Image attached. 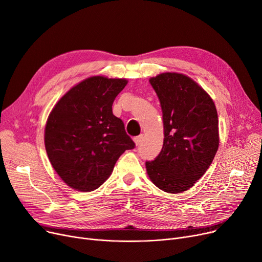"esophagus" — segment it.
<instances>
[{"label":"esophagus","mask_w":262,"mask_h":262,"mask_svg":"<svg viewBox=\"0 0 262 262\" xmlns=\"http://www.w3.org/2000/svg\"><path fill=\"white\" fill-rule=\"evenodd\" d=\"M142 140H143V135H140V136H138V137H135V138H134V142L136 143L137 146H138V145L141 143Z\"/></svg>","instance_id":"34e87169"}]
</instances>
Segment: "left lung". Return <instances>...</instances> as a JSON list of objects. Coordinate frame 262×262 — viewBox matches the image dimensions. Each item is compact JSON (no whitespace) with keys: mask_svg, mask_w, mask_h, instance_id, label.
Returning <instances> with one entry per match:
<instances>
[{"mask_svg":"<svg viewBox=\"0 0 262 262\" xmlns=\"http://www.w3.org/2000/svg\"><path fill=\"white\" fill-rule=\"evenodd\" d=\"M160 102L163 146L146 161L153 184L168 193H181L207 171L219 147V122L209 94L189 76L167 72L150 77Z\"/></svg>","mask_w":262,"mask_h":262,"instance_id":"1","label":"left lung"}]
</instances>
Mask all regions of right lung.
Returning <instances> with one entry per match:
<instances>
[{"instance_id":"right-lung-1","label":"right lung","mask_w":262,"mask_h":262,"mask_svg":"<svg viewBox=\"0 0 262 262\" xmlns=\"http://www.w3.org/2000/svg\"><path fill=\"white\" fill-rule=\"evenodd\" d=\"M125 78L92 76L69 90L51 112L45 144L52 167L78 191L99 188L119 157L135 147L124 123L113 114Z\"/></svg>"}]
</instances>
